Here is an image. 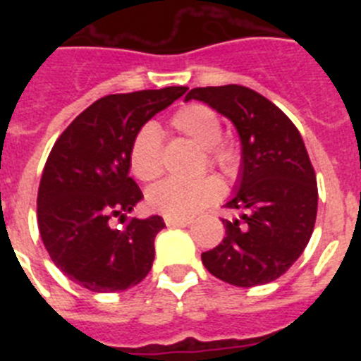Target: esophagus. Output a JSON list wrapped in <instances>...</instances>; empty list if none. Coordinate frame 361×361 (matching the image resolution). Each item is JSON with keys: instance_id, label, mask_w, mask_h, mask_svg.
I'll return each instance as SVG.
<instances>
[{"instance_id": "obj_1", "label": "esophagus", "mask_w": 361, "mask_h": 361, "mask_svg": "<svg viewBox=\"0 0 361 361\" xmlns=\"http://www.w3.org/2000/svg\"><path fill=\"white\" fill-rule=\"evenodd\" d=\"M191 216H170V215H164V222L166 226H186L191 224Z\"/></svg>"}]
</instances>
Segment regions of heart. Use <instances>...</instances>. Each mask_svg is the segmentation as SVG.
Returning <instances> with one entry per match:
<instances>
[{
	"instance_id": "1",
	"label": "heart",
	"mask_w": 361,
	"mask_h": 361,
	"mask_svg": "<svg viewBox=\"0 0 361 361\" xmlns=\"http://www.w3.org/2000/svg\"><path fill=\"white\" fill-rule=\"evenodd\" d=\"M173 126L191 141L204 148L209 166L219 170L233 171L237 168L238 155L229 145L220 141L222 123L216 111L206 104H188L173 116ZM130 168L139 180L152 183L164 171L161 133L153 123L145 124L130 148ZM224 195V186L213 175L197 180L166 178L148 191L149 208L162 215L190 216Z\"/></svg>"
}]
</instances>
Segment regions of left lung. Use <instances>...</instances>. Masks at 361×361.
I'll return each instance as SVG.
<instances>
[{
  "instance_id": "8db88e82",
  "label": "left lung",
  "mask_w": 361,
  "mask_h": 361,
  "mask_svg": "<svg viewBox=\"0 0 361 361\" xmlns=\"http://www.w3.org/2000/svg\"><path fill=\"white\" fill-rule=\"evenodd\" d=\"M190 99L228 117L242 145L237 191L226 202L240 215L222 220L224 240L202 253V264L237 288L273 282L304 253L317 220V175L302 135L276 104L245 86L193 88Z\"/></svg>"
}]
</instances>
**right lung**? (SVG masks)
Wrapping results in <instances>:
<instances>
[{"label":"right lung","instance_id":"right-lung-1","mask_svg":"<svg viewBox=\"0 0 361 361\" xmlns=\"http://www.w3.org/2000/svg\"><path fill=\"white\" fill-rule=\"evenodd\" d=\"M186 90L168 86L97 99L70 123L47 159L37 191L41 238L52 262L88 291H124L152 269L153 240L164 220L130 219L123 229L110 228L108 220L142 199L128 175L137 132Z\"/></svg>","mask_w":361,"mask_h":361}]
</instances>
